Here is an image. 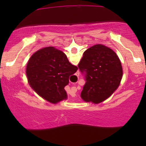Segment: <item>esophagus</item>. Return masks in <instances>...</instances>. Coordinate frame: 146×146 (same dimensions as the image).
Segmentation results:
<instances>
[{"label":"esophagus","mask_w":146,"mask_h":146,"mask_svg":"<svg viewBox=\"0 0 146 146\" xmlns=\"http://www.w3.org/2000/svg\"><path fill=\"white\" fill-rule=\"evenodd\" d=\"M76 75L77 76H79V75H80V72H78V73H76ZM72 92H73V93H75V91H76L77 90V89H76V88H75V87H73V88H72Z\"/></svg>","instance_id":"esophagus-1"}]
</instances>
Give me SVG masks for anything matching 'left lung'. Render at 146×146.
<instances>
[{"label":"left lung","instance_id":"1","mask_svg":"<svg viewBox=\"0 0 146 146\" xmlns=\"http://www.w3.org/2000/svg\"><path fill=\"white\" fill-rule=\"evenodd\" d=\"M78 67L86 80L81 98L94 104L109 98L119 86L123 75L116 53L103 44H95L86 50Z\"/></svg>","mask_w":146,"mask_h":146}]
</instances>
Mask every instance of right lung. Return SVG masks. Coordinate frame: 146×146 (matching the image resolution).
Here are the masks:
<instances>
[{
	"label": "right lung",
	"instance_id": "obj_1",
	"mask_svg": "<svg viewBox=\"0 0 146 146\" xmlns=\"http://www.w3.org/2000/svg\"><path fill=\"white\" fill-rule=\"evenodd\" d=\"M78 68L71 64L66 55L53 46L38 50L28 62L26 74L30 86L52 104L67 98L64 87L70 75Z\"/></svg>",
	"mask_w": 146,
	"mask_h": 146
}]
</instances>
